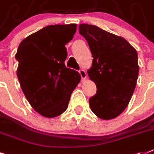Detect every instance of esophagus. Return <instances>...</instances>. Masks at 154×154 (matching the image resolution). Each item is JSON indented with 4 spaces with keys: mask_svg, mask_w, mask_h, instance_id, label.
<instances>
[{
    "mask_svg": "<svg viewBox=\"0 0 154 154\" xmlns=\"http://www.w3.org/2000/svg\"><path fill=\"white\" fill-rule=\"evenodd\" d=\"M79 72L80 75H81V78H82V81L86 80V77H87V74H86V71H85L84 69H81V70H79Z\"/></svg>",
    "mask_w": 154,
    "mask_h": 154,
    "instance_id": "obj_1",
    "label": "esophagus"
}]
</instances>
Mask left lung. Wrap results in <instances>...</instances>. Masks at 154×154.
Returning a JSON list of instances; mask_svg holds the SVG:
<instances>
[{"label": "left lung", "instance_id": "obj_1", "mask_svg": "<svg viewBox=\"0 0 154 154\" xmlns=\"http://www.w3.org/2000/svg\"><path fill=\"white\" fill-rule=\"evenodd\" d=\"M79 28L94 58L87 73L97 93L89 100L90 107L100 119H114L127 108L136 86L138 53L124 38L98 26L82 23Z\"/></svg>", "mask_w": 154, "mask_h": 154}]
</instances>
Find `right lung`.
Instances as JSON below:
<instances>
[{
    "instance_id": "obj_1",
    "label": "right lung",
    "mask_w": 154,
    "mask_h": 154,
    "mask_svg": "<svg viewBox=\"0 0 154 154\" xmlns=\"http://www.w3.org/2000/svg\"><path fill=\"white\" fill-rule=\"evenodd\" d=\"M77 25H50L20 42L16 59L18 79L31 107L53 118L68 106L72 91L79 83L78 72L66 68L65 45L73 38Z\"/></svg>"
}]
</instances>
